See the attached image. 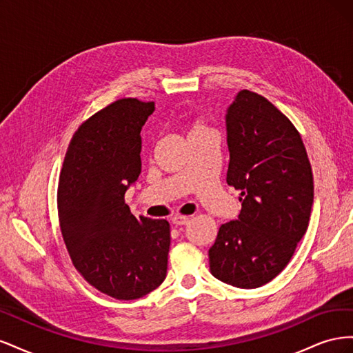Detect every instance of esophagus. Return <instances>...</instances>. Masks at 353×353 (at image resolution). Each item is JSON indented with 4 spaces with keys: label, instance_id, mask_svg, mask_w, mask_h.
I'll list each match as a JSON object with an SVG mask.
<instances>
[{
    "label": "esophagus",
    "instance_id": "34e87169",
    "mask_svg": "<svg viewBox=\"0 0 353 353\" xmlns=\"http://www.w3.org/2000/svg\"><path fill=\"white\" fill-rule=\"evenodd\" d=\"M188 222H190V218H188V216H174V218H172V223H174L175 227L187 225Z\"/></svg>",
    "mask_w": 353,
    "mask_h": 353
}]
</instances>
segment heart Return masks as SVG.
Listing matches in <instances>:
<instances>
[{
    "instance_id": "1",
    "label": "heart",
    "mask_w": 353,
    "mask_h": 353,
    "mask_svg": "<svg viewBox=\"0 0 353 353\" xmlns=\"http://www.w3.org/2000/svg\"><path fill=\"white\" fill-rule=\"evenodd\" d=\"M187 131H188V137H190V135L200 134V132H208L210 130H209V128L206 126V123L203 122V121L194 119V121H190L187 123Z\"/></svg>"
}]
</instances>
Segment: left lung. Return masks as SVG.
<instances>
[{
    "instance_id": "8db88e82",
    "label": "left lung",
    "mask_w": 353,
    "mask_h": 353,
    "mask_svg": "<svg viewBox=\"0 0 353 353\" xmlns=\"http://www.w3.org/2000/svg\"><path fill=\"white\" fill-rule=\"evenodd\" d=\"M227 135V184L241 191V212L219 227L210 272L230 285L258 288L285 268L305 236L312 168L296 126L253 91H240L228 108Z\"/></svg>"
}]
</instances>
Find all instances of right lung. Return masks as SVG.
I'll return each mask as SVG.
<instances>
[{
  "mask_svg": "<svg viewBox=\"0 0 353 353\" xmlns=\"http://www.w3.org/2000/svg\"><path fill=\"white\" fill-rule=\"evenodd\" d=\"M153 101L121 99L73 134L57 188L59 225L82 279L117 301L163 283L170 244L166 219L135 218L125 203L141 174V128Z\"/></svg>",
  "mask_w": 353,
  "mask_h": 353,
  "instance_id": "add662e5",
  "label": "right lung"
}]
</instances>
